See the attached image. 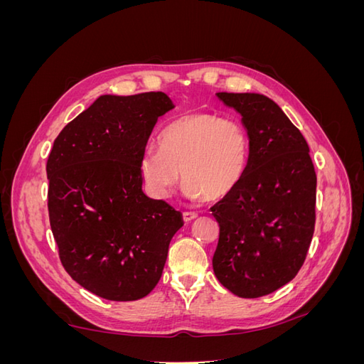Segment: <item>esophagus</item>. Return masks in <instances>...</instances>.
Wrapping results in <instances>:
<instances>
[{"mask_svg": "<svg viewBox=\"0 0 364 364\" xmlns=\"http://www.w3.org/2000/svg\"><path fill=\"white\" fill-rule=\"evenodd\" d=\"M182 217H183L185 223H190V222H193L194 218H197V213H183Z\"/></svg>", "mask_w": 364, "mask_h": 364, "instance_id": "1", "label": "esophagus"}]
</instances>
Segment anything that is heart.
<instances>
[{
  "instance_id": "b5f03b06",
  "label": "heart",
  "mask_w": 364,
  "mask_h": 364,
  "mask_svg": "<svg viewBox=\"0 0 364 364\" xmlns=\"http://www.w3.org/2000/svg\"><path fill=\"white\" fill-rule=\"evenodd\" d=\"M161 150L147 147L139 174L150 196L165 199L182 173L183 194L191 200H222L245 178L249 138L237 119L196 112L164 129Z\"/></svg>"
}]
</instances>
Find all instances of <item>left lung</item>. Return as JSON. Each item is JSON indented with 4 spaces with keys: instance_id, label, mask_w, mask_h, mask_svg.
Masks as SVG:
<instances>
[{
    "instance_id": "8db88e82",
    "label": "left lung",
    "mask_w": 364,
    "mask_h": 364,
    "mask_svg": "<svg viewBox=\"0 0 364 364\" xmlns=\"http://www.w3.org/2000/svg\"><path fill=\"white\" fill-rule=\"evenodd\" d=\"M241 115L249 138L245 178L211 211L220 226L213 269L240 297L290 282L305 261L316 222V171L305 138L282 109L257 92H217Z\"/></svg>"
}]
</instances>
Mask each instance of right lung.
I'll use <instances>...</instances> for the list:
<instances>
[{
	"mask_svg": "<svg viewBox=\"0 0 364 364\" xmlns=\"http://www.w3.org/2000/svg\"><path fill=\"white\" fill-rule=\"evenodd\" d=\"M164 92L100 95L62 129L47 162L48 214L62 266L107 301H136L156 287L182 214L142 191L139 159Z\"/></svg>",
	"mask_w": 364,
	"mask_h": 364,
	"instance_id": "1",
	"label": "right lung"
}]
</instances>
